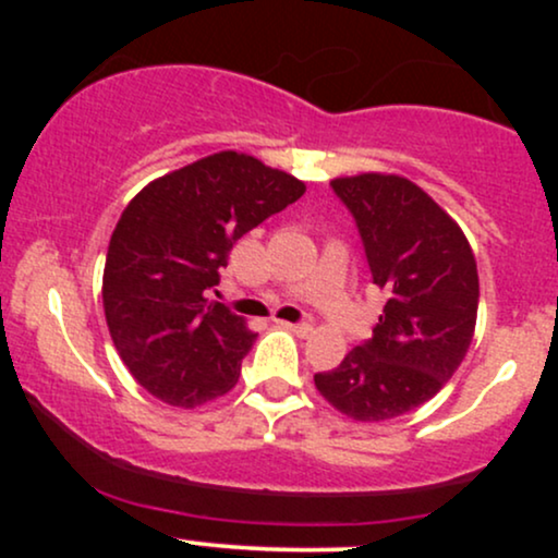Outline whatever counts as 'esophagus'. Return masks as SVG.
<instances>
[{
    "instance_id": "1",
    "label": "esophagus",
    "mask_w": 558,
    "mask_h": 558,
    "mask_svg": "<svg viewBox=\"0 0 558 558\" xmlns=\"http://www.w3.org/2000/svg\"><path fill=\"white\" fill-rule=\"evenodd\" d=\"M280 328H286V330H291V332H296V336H310L312 332V325L310 323H278Z\"/></svg>"
}]
</instances>
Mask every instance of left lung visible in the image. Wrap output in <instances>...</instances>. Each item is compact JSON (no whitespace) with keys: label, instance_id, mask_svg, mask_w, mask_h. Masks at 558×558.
Segmentation results:
<instances>
[{"label":"left lung","instance_id":"8db88e82","mask_svg":"<svg viewBox=\"0 0 558 558\" xmlns=\"http://www.w3.org/2000/svg\"><path fill=\"white\" fill-rule=\"evenodd\" d=\"M373 283L386 293L373 338L315 375L332 409L386 422L430 401L466 356L477 323V262L464 230L417 183L390 172L336 178Z\"/></svg>","mask_w":558,"mask_h":558}]
</instances>
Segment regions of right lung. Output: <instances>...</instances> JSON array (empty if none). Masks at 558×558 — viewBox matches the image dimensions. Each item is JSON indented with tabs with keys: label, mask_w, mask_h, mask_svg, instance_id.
Here are the masks:
<instances>
[{
	"label": "right lung",
	"mask_w": 558,
	"mask_h": 558,
	"mask_svg": "<svg viewBox=\"0 0 558 558\" xmlns=\"http://www.w3.org/2000/svg\"><path fill=\"white\" fill-rule=\"evenodd\" d=\"M306 185L241 151H217L131 198L107 248L101 301L120 360L159 401L196 409L239 383L257 332L207 293L233 243Z\"/></svg>",
	"instance_id": "1"
}]
</instances>
